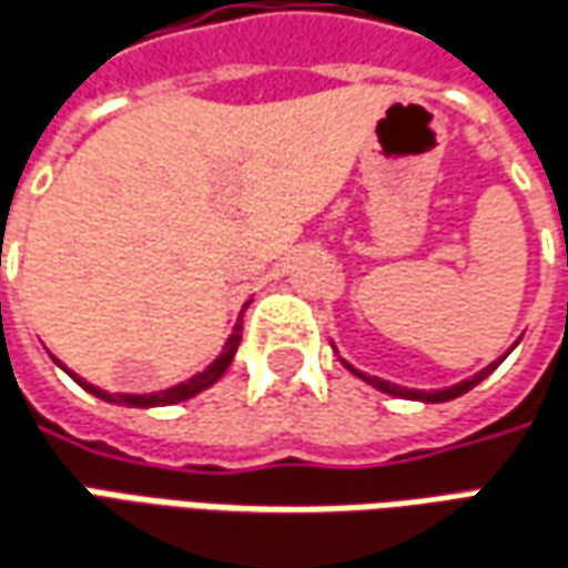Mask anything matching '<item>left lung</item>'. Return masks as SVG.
I'll return each mask as SVG.
<instances>
[{"label": "left lung", "mask_w": 568, "mask_h": 568, "mask_svg": "<svg viewBox=\"0 0 568 568\" xmlns=\"http://www.w3.org/2000/svg\"><path fill=\"white\" fill-rule=\"evenodd\" d=\"M514 347H517V344H514ZM514 347H510V351H514ZM510 351H507V353H510ZM507 353H505V356H498V359H495V363H489L486 368H479L477 375H470V378L458 381V384H452V387H443V390H412V387H403V384H394V381H384V378H375V375H366V372L353 368L351 363H344V359H341V363L351 368L356 378H363L366 384H372V387H375V390H381V394L399 396V399H415V403H449V399H458V396L467 394V390H474L479 381L489 378L491 372H495V368L505 363Z\"/></svg>", "instance_id": "left-lung-1"}]
</instances>
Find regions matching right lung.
Returning <instances> with one entry per match:
<instances>
[{"mask_svg": "<svg viewBox=\"0 0 568 568\" xmlns=\"http://www.w3.org/2000/svg\"><path fill=\"white\" fill-rule=\"evenodd\" d=\"M248 304H252V301H245L243 304L240 320H236L233 332H230V338L224 341V347H221V353H217L215 359L202 368V372H196L193 378L181 381V384H174V387H165V390H153V394H110V390H101V387H94V384H89L85 378H79L77 372H70L67 366H61L58 359H54V363H58V366H61L63 372L70 375V378L77 381L82 390H89L91 396H98V399H104V403H113V406H132V408L174 406V403H184V399H190V396L209 390V387H212V384H217V381H221V375L227 372L230 363H233V356H236V347H240V341H243V313Z\"/></svg>", "mask_w": 568, "mask_h": 568, "instance_id": "1", "label": "right lung"}]
</instances>
